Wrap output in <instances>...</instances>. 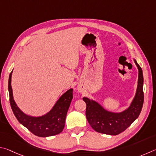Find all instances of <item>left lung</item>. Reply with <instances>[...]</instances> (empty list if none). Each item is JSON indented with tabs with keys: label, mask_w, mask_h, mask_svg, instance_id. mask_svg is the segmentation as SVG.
Segmentation results:
<instances>
[{
	"label": "left lung",
	"mask_w": 156,
	"mask_h": 156,
	"mask_svg": "<svg viewBox=\"0 0 156 156\" xmlns=\"http://www.w3.org/2000/svg\"><path fill=\"white\" fill-rule=\"evenodd\" d=\"M134 62L139 72L137 90L132 104L126 110L121 113L110 112L94 101L83 98L86 103V119L96 132L108 135H118L129 127L140 114L144 102L143 75L141 67L136 60Z\"/></svg>",
	"instance_id": "left-lung-1"
}]
</instances>
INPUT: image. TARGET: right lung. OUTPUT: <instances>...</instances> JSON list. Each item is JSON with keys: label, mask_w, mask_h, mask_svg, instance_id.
<instances>
[{"label": "right lung", "mask_w": 156, "mask_h": 156, "mask_svg": "<svg viewBox=\"0 0 156 156\" xmlns=\"http://www.w3.org/2000/svg\"><path fill=\"white\" fill-rule=\"evenodd\" d=\"M12 73V72L9 75L8 90L11 107L18 121L34 135L39 137H48L61 133L64 128L66 116L73 98V90L70 89L63 94L53 109L45 115L40 117L29 116L24 114L18 108L13 99L11 86Z\"/></svg>", "instance_id": "1"}]
</instances>
